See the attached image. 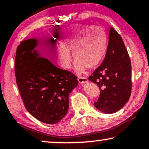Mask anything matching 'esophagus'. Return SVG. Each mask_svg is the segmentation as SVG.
<instances>
[{
    "mask_svg": "<svg viewBox=\"0 0 149 149\" xmlns=\"http://www.w3.org/2000/svg\"><path fill=\"white\" fill-rule=\"evenodd\" d=\"M77 80H78V82L80 83V84H86V83L88 82V79L85 77H78V78H77Z\"/></svg>",
    "mask_w": 149,
    "mask_h": 149,
    "instance_id": "34e87169",
    "label": "esophagus"
}]
</instances>
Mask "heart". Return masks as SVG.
<instances>
[{
    "label": "heart",
    "mask_w": 149,
    "mask_h": 149,
    "mask_svg": "<svg viewBox=\"0 0 149 149\" xmlns=\"http://www.w3.org/2000/svg\"><path fill=\"white\" fill-rule=\"evenodd\" d=\"M61 45L56 47L58 63L64 69H70L72 58L75 68L81 74L88 68L97 66L103 59L107 50L105 31L99 26L74 25L65 30L60 36Z\"/></svg>",
    "instance_id": "heart-1"
}]
</instances>
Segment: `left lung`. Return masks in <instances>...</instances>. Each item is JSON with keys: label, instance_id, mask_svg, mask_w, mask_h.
Segmentation results:
<instances>
[{"label": "left lung", "instance_id": "left-lung-1", "mask_svg": "<svg viewBox=\"0 0 149 149\" xmlns=\"http://www.w3.org/2000/svg\"><path fill=\"white\" fill-rule=\"evenodd\" d=\"M97 84L100 94L95 107L100 112L113 113L128 101L132 89L130 58L121 36L110 28L105 57L88 77Z\"/></svg>", "mask_w": 149, "mask_h": 149}]
</instances>
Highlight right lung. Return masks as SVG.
Listing matches in <instances>:
<instances>
[{"instance_id":"1","label":"right lung","mask_w":149,"mask_h":149,"mask_svg":"<svg viewBox=\"0 0 149 149\" xmlns=\"http://www.w3.org/2000/svg\"><path fill=\"white\" fill-rule=\"evenodd\" d=\"M43 44L36 38L22 41L17 49L15 72L28 111L42 122L54 124L68 112L69 96L78 81L72 73L45 57L42 50L37 49Z\"/></svg>"}]
</instances>
